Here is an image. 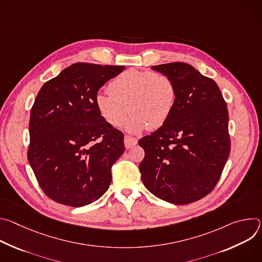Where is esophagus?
I'll use <instances>...</instances> for the list:
<instances>
[{"label": "esophagus", "mask_w": 262, "mask_h": 262, "mask_svg": "<svg viewBox=\"0 0 262 262\" xmlns=\"http://www.w3.org/2000/svg\"><path fill=\"white\" fill-rule=\"evenodd\" d=\"M137 143H138V140H137L136 138H133V137H129V136H125V137H124V145H125V148H126V149L132 148V147L135 146Z\"/></svg>", "instance_id": "1"}]
</instances>
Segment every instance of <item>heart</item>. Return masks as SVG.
<instances>
[{"label":"heart","instance_id":"b5f03b06","mask_svg":"<svg viewBox=\"0 0 262 262\" xmlns=\"http://www.w3.org/2000/svg\"><path fill=\"white\" fill-rule=\"evenodd\" d=\"M107 92L95 97L100 117L108 125L120 127L128 112L132 116L126 128L133 133L163 126L176 100V88L169 76L136 68L121 72L108 84Z\"/></svg>","mask_w":262,"mask_h":262}]
</instances>
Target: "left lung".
<instances>
[{"label":"left lung","instance_id":"8db88e82","mask_svg":"<svg viewBox=\"0 0 262 262\" xmlns=\"http://www.w3.org/2000/svg\"><path fill=\"white\" fill-rule=\"evenodd\" d=\"M151 68L172 79L176 100L165 124L139 141L145 151L141 178L158 198L189 204L214 189L228 160L227 103L216 83L190 64Z\"/></svg>","mask_w":262,"mask_h":262}]
</instances>
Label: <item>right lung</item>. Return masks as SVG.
I'll return each mask as SVG.
<instances>
[{
	"instance_id": "1",
	"label": "right lung",
	"mask_w": 262,
	"mask_h": 262,
	"mask_svg": "<svg viewBox=\"0 0 262 262\" xmlns=\"http://www.w3.org/2000/svg\"><path fill=\"white\" fill-rule=\"evenodd\" d=\"M123 69L72 64L37 94L27 156L41 190L53 201L81 207L108 189L112 166L124 151V135L100 117L95 97Z\"/></svg>"
}]
</instances>
